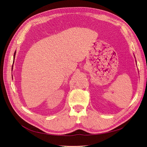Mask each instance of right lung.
Returning <instances> with one entry per match:
<instances>
[{
	"label": "right lung",
	"instance_id": "right-lung-1",
	"mask_svg": "<svg viewBox=\"0 0 147 147\" xmlns=\"http://www.w3.org/2000/svg\"><path fill=\"white\" fill-rule=\"evenodd\" d=\"M15 53H16V52H15V53H14V57H13V61H14V59H15ZM12 67H13V65H12Z\"/></svg>",
	"mask_w": 147,
	"mask_h": 147
}]
</instances>
